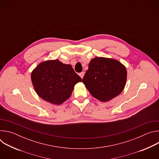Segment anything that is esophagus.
<instances>
[{
  "label": "esophagus",
  "instance_id": "1",
  "mask_svg": "<svg viewBox=\"0 0 159 159\" xmlns=\"http://www.w3.org/2000/svg\"><path fill=\"white\" fill-rule=\"evenodd\" d=\"M79 75H80V77L82 78V79H83V77H84V72H81V73H80L79 74Z\"/></svg>",
  "mask_w": 159,
  "mask_h": 159
}]
</instances>
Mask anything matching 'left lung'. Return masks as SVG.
<instances>
[{
	"label": "left lung",
	"mask_w": 159,
	"mask_h": 159,
	"mask_svg": "<svg viewBox=\"0 0 159 159\" xmlns=\"http://www.w3.org/2000/svg\"><path fill=\"white\" fill-rule=\"evenodd\" d=\"M126 76V68L118 61L96 57L90 61L82 82L95 98L106 102L123 91Z\"/></svg>",
	"instance_id": "left-lung-1"
}]
</instances>
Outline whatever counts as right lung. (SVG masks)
<instances>
[{
	"instance_id": "right-lung-1",
	"label": "right lung",
	"mask_w": 159,
	"mask_h": 159,
	"mask_svg": "<svg viewBox=\"0 0 159 159\" xmlns=\"http://www.w3.org/2000/svg\"><path fill=\"white\" fill-rule=\"evenodd\" d=\"M31 80L40 98L60 104L71 96L75 84L82 79L70 65L55 60L41 63L33 71Z\"/></svg>"
}]
</instances>
